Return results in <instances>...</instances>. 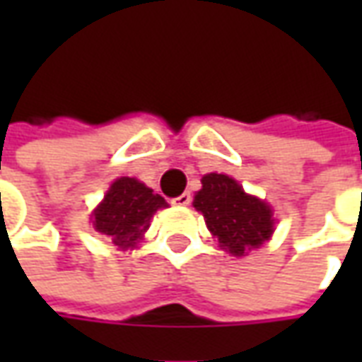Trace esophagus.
I'll return each mask as SVG.
<instances>
[{"label": "esophagus", "mask_w": 362, "mask_h": 362, "mask_svg": "<svg viewBox=\"0 0 362 362\" xmlns=\"http://www.w3.org/2000/svg\"><path fill=\"white\" fill-rule=\"evenodd\" d=\"M173 204L174 205H189V204H192V194H189V192H184L182 196L174 197Z\"/></svg>", "instance_id": "esophagus-1"}]
</instances>
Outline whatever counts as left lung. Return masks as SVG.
Segmentation results:
<instances>
[{"label": "left lung", "mask_w": 362, "mask_h": 362, "mask_svg": "<svg viewBox=\"0 0 362 362\" xmlns=\"http://www.w3.org/2000/svg\"><path fill=\"white\" fill-rule=\"evenodd\" d=\"M202 189L194 197V207L204 213L207 228L217 236L223 250L244 256L273 235L269 205L244 194L243 186L227 174H205Z\"/></svg>", "instance_id": "1"}]
</instances>
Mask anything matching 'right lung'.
Segmentation results:
<instances>
[{
    "mask_svg": "<svg viewBox=\"0 0 362 362\" xmlns=\"http://www.w3.org/2000/svg\"><path fill=\"white\" fill-rule=\"evenodd\" d=\"M166 207L165 197L135 178H118L106 192L103 204L93 215V225L112 244L129 248L135 246L149 228L151 217L157 209Z\"/></svg>",
    "mask_w": 362,
    "mask_h": 362,
    "instance_id": "obj_1",
    "label": "right lung"
}]
</instances>
